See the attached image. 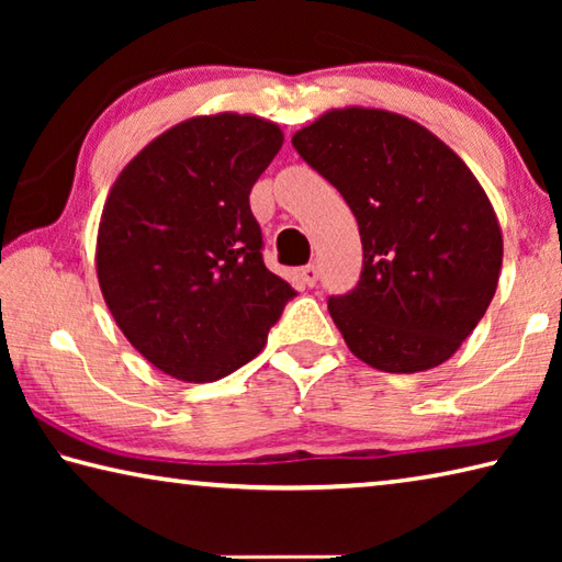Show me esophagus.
<instances>
[{"mask_svg": "<svg viewBox=\"0 0 562 562\" xmlns=\"http://www.w3.org/2000/svg\"><path fill=\"white\" fill-rule=\"evenodd\" d=\"M300 278H302V282H304V284H307V288H315L317 280H319V268H317L315 262L304 265V268L300 270Z\"/></svg>", "mask_w": 562, "mask_h": 562, "instance_id": "esophagus-1", "label": "esophagus"}]
</instances>
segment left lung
Returning a JSON list of instances; mask_svg holds the SVG:
<instances>
[{
	"label": "left lung",
	"instance_id": "1",
	"mask_svg": "<svg viewBox=\"0 0 562 562\" xmlns=\"http://www.w3.org/2000/svg\"><path fill=\"white\" fill-rule=\"evenodd\" d=\"M292 146L357 217L364 268L329 297L351 355L392 374L439 367L498 288L503 235L471 168L422 123L384 109L322 113Z\"/></svg>",
	"mask_w": 562,
	"mask_h": 562
}]
</instances>
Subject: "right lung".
I'll return each instance as SVG.
<instances>
[{"instance_id": "add662e5", "label": "right lung", "mask_w": 562, "mask_h": 562, "mask_svg": "<svg viewBox=\"0 0 562 562\" xmlns=\"http://www.w3.org/2000/svg\"><path fill=\"white\" fill-rule=\"evenodd\" d=\"M278 123L213 113L176 123L111 186L97 235L106 307L150 364L215 382L255 359L294 297L262 262L250 190L282 148Z\"/></svg>"}]
</instances>
